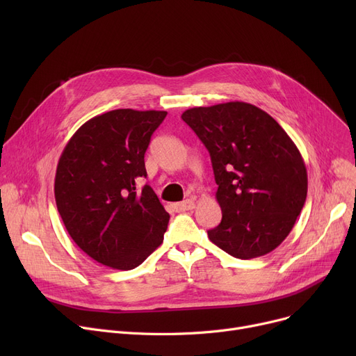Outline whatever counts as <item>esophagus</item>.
Wrapping results in <instances>:
<instances>
[{
  "mask_svg": "<svg viewBox=\"0 0 356 356\" xmlns=\"http://www.w3.org/2000/svg\"><path fill=\"white\" fill-rule=\"evenodd\" d=\"M195 207H196L195 200L186 199V200H183V202L175 203V204H173V209H175L176 212H184V211H192Z\"/></svg>",
  "mask_w": 356,
  "mask_h": 356,
  "instance_id": "1",
  "label": "esophagus"
}]
</instances>
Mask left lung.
Here are the masks:
<instances>
[{
	"label": "left lung",
	"mask_w": 356,
	"mask_h": 356,
	"mask_svg": "<svg viewBox=\"0 0 356 356\" xmlns=\"http://www.w3.org/2000/svg\"><path fill=\"white\" fill-rule=\"evenodd\" d=\"M181 120L212 160L222 220L209 239L241 259L275 250L307 196L306 164L293 140L266 111L241 101L186 109Z\"/></svg>",
	"instance_id": "8db88e82"
}]
</instances>
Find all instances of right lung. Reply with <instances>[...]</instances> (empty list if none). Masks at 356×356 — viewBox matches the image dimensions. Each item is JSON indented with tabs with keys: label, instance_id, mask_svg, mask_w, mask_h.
Returning a JSON list of instances; mask_svg holds the SVG:
<instances>
[{
	"label": "right lung",
	"instance_id": "add662e5",
	"mask_svg": "<svg viewBox=\"0 0 356 356\" xmlns=\"http://www.w3.org/2000/svg\"><path fill=\"white\" fill-rule=\"evenodd\" d=\"M165 111L114 109L86 121L67 141L54 177L56 207L85 254L133 270L163 242L170 215L145 177L144 154Z\"/></svg>",
	"mask_w": 356,
	"mask_h": 356
}]
</instances>
